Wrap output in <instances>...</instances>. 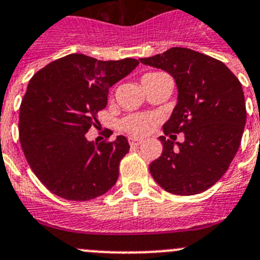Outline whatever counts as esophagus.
Listing matches in <instances>:
<instances>
[{
  "label": "esophagus",
  "mask_w": 260,
  "mask_h": 260,
  "mask_svg": "<svg viewBox=\"0 0 260 260\" xmlns=\"http://www.w3.org/2000/svg\"><path fill=\"white\" fill-rule=\"evenodd\" d=\"M141 140L140 139H129V144L131 146H139V145H141Z\"/></svg>",
  "instance_id": "34e87169"
}]
</instances>
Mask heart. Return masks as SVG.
<instances>
[{
  "mask_svg": "<svg viewBox=\"0 0 260 260\" xmlns=\"http://www.w3.org/2000/svg\"><path fill=\"white\" fill-rule=\"evenodd\" d=\"M159 75L162 74H147L142 79L155 78V76H159ZM121 127H123L124 131H127L128 133H131V135L142 136L149 129V120L141 115H131L121 121Z\"/></svg>",
  "mask_w": 260,
  "mask_h": 260,
  "instance_id": "b5f03b06",
  "label": "heart"
}]
</instances>
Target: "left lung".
I'll use <instances>...</instances> for the list:
<instances>
[{
  "mask_svg": "<svg viewBox=\"0 0 260 260\" xmlns=\"http://www.w3.org/2000/svg\"><path fill=\"white\" fill-rule=\"evenodd\" d=\"M175 79L177 102L165 123V135L184 133V141L160 136L163 151L149 170L160 188L193 196L220 179L240 147L246 107L242 85L220 60L186 48L141 58Z\"/></svg>",
  "mask_w": 260,
  "mask_h": 260,
  "instance_id": "1",
  "label": "left lung"
}]
</instances>
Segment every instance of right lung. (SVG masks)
<instances>
[{"instance_id":"right-lung-1","label":"right lung","mask_w":260,"mask_h":260,"mask_svg":"<svg viewBox=\"0 0 260 260\" xmlns=\"http://www.w3.org/2000/svg\"><path fill=\"white\" fill-rule=\"evenodd\" d=\"M139 60H98L70 54L40 70L29 80L19 113L23 153L39 180L58 197L89 201L115 185L127 137L93 144L86 133L107 105L109 89Z\"/></svg>"}]
</instances>
